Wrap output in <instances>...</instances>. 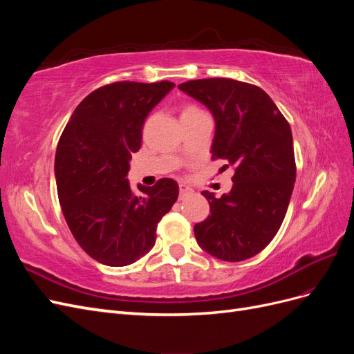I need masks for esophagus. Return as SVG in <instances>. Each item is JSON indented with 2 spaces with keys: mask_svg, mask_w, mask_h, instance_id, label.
<instances>
[{
  "mask_svg": "<svg viewBox=\"0 0 354 354\" xmlns=\"http://www.w3.org/2000/svg\"><path fill=\"white\" fill-rule=\"evenodd\" d=\"M178 192H180V199H183L185 196H187V195H190L192 192V187H189L187 185H185V183H180V186H178Z\"/></svg>",
  "mask_w": 354,
  "mask_h": 354,
  "instance_id": "34e87169",
  "label": "esophagus"
}]
</instances>
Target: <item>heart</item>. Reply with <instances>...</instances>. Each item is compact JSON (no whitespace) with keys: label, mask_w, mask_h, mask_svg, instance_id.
I'll use <instances>...</instances> for the list:
<instances>
[{"label":"heart","mask_w":354,"mask_h":354,"mask_svg":"<svg viewBox=\"0 0 354 354\" xmlns=\"http://www.w3.org/2000/svg\"><path fill=\"white\" fill-rule=\"evenodd\" d=\"M202 111L194 104H187L183 108V112H181V116H187V115H195V113H201Z\"/></svg>","instance_id":"heart-1"}]
</instances>
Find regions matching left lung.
<instances>
[{
    "mask_svg": "<svg viewBox=\"0 0 354 354\" xmlns=\"http://www.w3.org/2000/svg\"><path fill=\"white\" fill-rule=\"evenodd\" d=\"M178 88L212 113V158L234 167L229 194L216 198L202 192L211 214L195 224L198 245L223 261L251 259L274 238L292 195L297 169L291 127L269 94L255 85L208 78Z\"/></svg>",
    "mask_w": 354,
    "mask_h": 354,
    "instance_id": "8db88e82",
    "label": "left lung"
}]
</instances>
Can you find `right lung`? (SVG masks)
<instances>
[{
    "mask_svg": "<svg viewBox=\"0 0 354 354\" xmlns=\"http://www.w3.org/2000/svg\"><path fill=\"white\" fill-rule=\"evenodd\" d=\"M174 87L169 81L104 85L77 106L60 136L55 176L63 216L81 248L102 264L128 266L151 251L159 220L178 198L173 178L138 185L140 195L127 178L145 120Z\"/></svg>",
    "mask_w": 354,
    "mask_h": 354,
    "instance_id": "obj_1",
    "label": "right lung"
}]
</instances>
